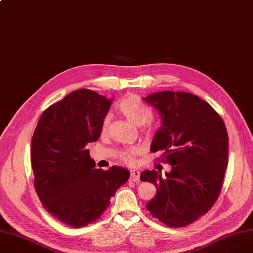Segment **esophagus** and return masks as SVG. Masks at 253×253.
Returning a JSON list of instances; mask_svg holds the SVG:
<instances>
[{
  "instance_id": "esophagus-1",
  "label": "esophagus",
  "mask_w": 253,
  "mask_h": 253,
  "mask_svg": "<svg viewBox=\"0 0 253 253\" xmlns=\"http://www.w3.org/2000/svg\"><path fill=\"white\" fill-rule=\"evenodd\" d=\"M139 179H140V173H139V172L136 171V170L131 171V173H130V180L134 181V182H138Z\"/></svg>"
}]
</instances>
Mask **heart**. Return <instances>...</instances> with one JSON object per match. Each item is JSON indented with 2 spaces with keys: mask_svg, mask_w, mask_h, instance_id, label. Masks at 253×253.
Listing matches in <instances>:
<instances>
[{
  "mask_svg": "<svg viewBox=\"0 0 253 253\" xmlns=\"http://www.w3.org/2000/svg\"><path fill=\"white\" fill-rule=\"evenodd\" d=\"M118 111L124 117H126L130 122L136 126L145 125V132L148 134L153 133V127L150 125V121L153 117V112L150 106L145 104L142 99L137 95H129L123 98L117 105ZM109 127V117H105L101 124L102 133L106 132ZM137 155L136 149H126L119 154L121 161L127 165H133L135 163V157Z\"/></svg>",
  "mask_w": 253,
  "mask_h": 253,
  "instance_id": "b5f03b06",
  "label": "heart"
}]
</instances>
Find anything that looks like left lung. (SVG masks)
Instances as JSON below:
<instances>
[{
    "instance_id": "obj_1",
    "label": "left lung",
    "mask_w": 253,
    "mask_h": 253,
    "mask_svg": "<svg viewBox=\"0 0 253 253\" xmlns=\"http://www.w3.org/2000/svg\"><path fill=\"white\" fill-rule=\"evenodd\" d=\"M143 99L162 121L151 152H162L159 161L172 167L166 177L156 170L141 173V181L157 190L147 209L167 227L182 228L206 214L220 194L229 156L227 128L209 103L191 93L163 91Z\"/></svg>"
}]
</instances>
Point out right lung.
<instances>
[{"label": "right lung", "instance_id": "obj_1", "mask_svg": "<svg viewBox=\"0 0 253 253\" xmlns=\"http://www.w3.org/2000/svg\"><path fill=\"white\" fill-rule=\"evenodd\" d=\"M112 101L88 89L73 91L44 111L34 132L35 190L49 213L72 228L99 219L130 176L120 166L96 169L87 150L99 138Z\"/></svg>", "mask_w": 253, "mask_h": 253}]
</instances>
